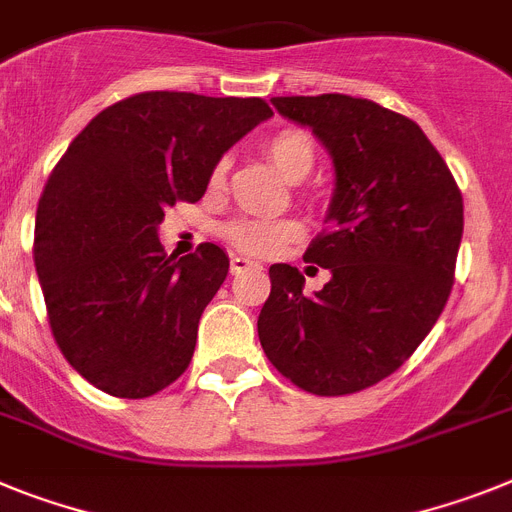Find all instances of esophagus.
<instances>
[{"instance_id": "1", "label": "esophagus", "mask_w": 512, "mask_h": 512, "mask_svg": "<svg viewBox=\"0 0 512 512\" xmlns=\"http://www.w3.org/2000/svg\"><path fill=\"white\" fill-rule=\"evenodd\" d=\"M251 266H256V261H251L248 256H233V259H230V272L233 274L246 272V269H251Z\"/></svg>"}]
</instances>
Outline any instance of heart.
Instances as JSON below:
<instances>
[{"mask_svg":"<svg viewBox=\"0 0 512 512\" xmlns=\"http://www.w3.org/2000/svg\"><path fill=\"white\" fill-rule=\"evenodd\" d=\"M266 157L285 173L290 181H300L310 173L313 163H316V144L310 139L308 131L298 129V126H285V129L272 131L269 137L261 142ZM227 173V157L217 160L212 168V186H220L225 181ZM225 235L235 248L246 253H277L279 248L292 243L300 235V225L292 220H259V217H238V220L227 222L222 227Z\"/></svg>","mask_w":512,"mask_h":512,"instance_id":"obj_1","label":"heart"}]
</instances>
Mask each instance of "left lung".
Segmentation results:
<instances>
[{
	"label": "left lung",
	"mask_w": 512,
	"mask_h": 512,
	"mask_svg": "<svg viewBox=\"0 0 512 512\" xmlns=\"http://www.w3.org/2000/svg\"><path fill=\"white\" fill-rule=\"evenodd\" d=\"M272 103L329 147L336 189L329 227L303 256L331 279L305 295L295 266H269L261 347L303 391H365L396 373L443 313L464 199L425 131L401 113L339 93Z\"/></svg>",
	"instance_id": "1"
}]
</instances>
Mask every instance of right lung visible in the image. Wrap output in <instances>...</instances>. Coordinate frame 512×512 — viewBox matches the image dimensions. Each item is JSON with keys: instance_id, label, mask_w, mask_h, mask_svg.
<instances>
[{"instance_id": "right-lung-1", "label": "right lung", "mask_w": 512, "mask_h": 512, "mask_svg": "<svg viewBox=\"0 0 512 512\" xmlns=\"http://www.w3.org/2000/svg\"><path fill=\"white\" fill-rule=\"evenodd\" d=\"M269 116L261 98L137 93L100 111L54 165L33 261L61 355L95 388L147 399L186 373L230 261L214 243L168 256L157 225L165 207L199 202L222 152Z\"/></svg>"}]
</instances>
